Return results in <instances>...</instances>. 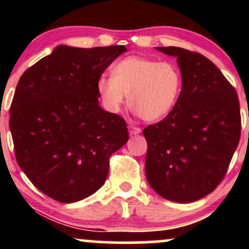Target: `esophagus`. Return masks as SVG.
I'll list each match as a JSON object with an SVG mask.
<instances>
[{"instance_id": "esophagus-1", "label": "esophagus", "mask_w": 249, "mask_h": 249, "mask_svg": "<svg viewBox=\"0 0 249 249\" xmlns=\"http://www.w3.org/2000/svg\"><path fill=\"white\" fill-rule=\"evenodd\" d=\"M128 132H130V134H139L142 132V130L139 127L130 125V126H128Z\"/></svg>"}]
</instances>
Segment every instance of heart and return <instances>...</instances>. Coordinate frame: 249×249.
I'll list each match as a JSON object with an SVG mask.
<instances>
[{"label": "heart", "mask_w": 249, "mask_h": 249, "mask_svg": "<svg viewBox=\"0 0 249 249\" xmlns=\"http://www.w3.org/2000/svg\"><path fill=\"white\" fill-rule=\"evenodd\" d=\"M182 87L179 67L172 62L142 56H127L111 68V77L102 76L97 91L111 112L127 104L142 121L161 119L176 105Z\"/></svg>", "instance_id": "1"}]
</instances>
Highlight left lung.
Here are the masks:
<instances>
[{
	"instance_id": "1",
	"label": "left lung",
	"mask_w": 249,
	"mask_h": 249,
	"mask_svg": "<svg viewBox=\"0 0 249 249\" xmlns=\"http://www.w3.org/2000/svg\"><path fill=\"white\" fill-rule=\"evenodd\" d=\"M156 49L177 57L182 88L172 111L142 131L145 172L162 198L193 202L213 192L227 172L241 133L239 98L205 56L177 47Z\"/></svg>"
}]
</instances>
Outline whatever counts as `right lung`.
<instances>
[{"mask_svg":"<svg viewBox=\"0 0 249 249\" xmlns=\"http://www.w3.org/2000/svg\"><path fill=\"white\" fill-rule=\"evenodd\" d=\"M124 45H58L25 70L10 107L16 160L41 192L64 204L103 186L108 159L128 141L126 123L99 105L97 82Z\"/></svg>","mask_w":249,"mask_h":249,"instance_id":"add662e5","label":"right lung"}]
</instances>
